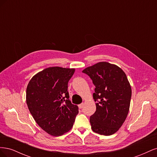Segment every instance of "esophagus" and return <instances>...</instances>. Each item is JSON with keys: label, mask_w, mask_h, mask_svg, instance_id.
Here are the masks:
<instances>
[{"label": "esophagus", "mask_w": 157, "mask_h": 157, "mask_svg": "<svg viewBox=\"0 0 157 157\" xmlns=\"http://www.w3.org/2000/svg\"><path fill=\"white\" fill-rule=\"evenodd\" d=\"M83 107H84V103H80V104H79V105H78V108L79 109H82Z\"/></svg>", "instance_id": "obj_1"}]
</instances>
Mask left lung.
<instances>
[{"label":"left lung","mask_w":157,"mask_h":157,"mask_svg":"<svg viewBox=\"0 0 157 157\" xmlns=\"http://www.w3.org/2000/svg\"><path fill=\"white\" fill-rule=\"evenodd\" d=\"M92 80L96 111L90 118L92 130L111 136L117 132L129 112L132 89L125 73L117 65L99 62L82 71Z\"/></svg>","instance_id":"1"}]
</instances>
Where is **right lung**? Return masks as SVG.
Instances as JSON below:
<instances>
[{
    "label": "right lung",
    "instance_id": "1",
    "mask_svg": "<svg viewBox=\"0 0 157 157\" xmlns=\"http://www.w3.org/2000/svg\"><path fill=\"white\" fill-rule=\"evenodd\" d=\"M75 69L51 67L33 77L27 85L26 102L36 122L53 136L69 132L78 107L69 100L68 82Z\"/></svg>",
    "mask_w": 157,
    "mask_h": 157
}]
</instances>
